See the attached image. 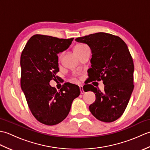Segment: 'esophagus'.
<instances>
[{
  "instance_id": "1",
  "label": "esophagus",
  "mask_w": 150,
  "mask_h": 150,
  "mask_svg": "<svg viewBox=\"0 0 150 150\" xmlns=\"http://www.w3.org/2000/svg\"><path fill=\"white\" fill-rule=\"evenodd\" d=\"M79 88H80L81 93V94H83L84 93V91L83 90V86H79Z\"/></svg>"
}]
</instances>
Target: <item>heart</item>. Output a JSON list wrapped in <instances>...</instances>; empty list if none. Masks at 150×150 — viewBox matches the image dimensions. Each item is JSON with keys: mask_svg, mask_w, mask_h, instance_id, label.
I'll return each instance as SVG.
<instances>
[{"mask_svg": "<svg viewBox=\"0 0 150 150\" xmlns=\"http://www.w3.org/2000/svg\"><path fill=\"white\" fill-rule=\"evenodd\" d=\"M85 46V45H83V44H77V45H76L74 47V49H73V51H75L76 50H79V49H81L82 48V47Z\"/></svg>", "mask_w": 150, "mask_h": 150, "instance_id": "1", "label": "heart"}]
</instances>
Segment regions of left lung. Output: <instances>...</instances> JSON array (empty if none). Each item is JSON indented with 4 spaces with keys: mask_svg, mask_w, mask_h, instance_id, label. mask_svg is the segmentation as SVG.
Returning a JSON list of instances; mask_svg holds the SVG:
<instances>
[{
    "mask_svg": "<svg viewBox=\"0 0 150 150\" xmlns=\"http://www.w3.org/2000/svg\"><path fill=\"white\" fill-rule=\"evenodd\" d=\"M86 44L91 51L90 81H103V92L91 84L84 91H93L96 99L89 106L92 115L100 121L111 122L122 115L134 88V64L126 44L119 37L99 32L75 39Z\"/></svg>",
    "mask_w": 150,
    "mask_h": 150,
    "instance_id": "left-lung-1",
    "label": "left lung"
}]
</instances>
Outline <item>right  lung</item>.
<instances>
[{
  "label": "right lung",
  "mask_w": 150,
  "mask_h": 150,
  "mask_svg": "<svg viewBox=\"0 0 150 150\" xmlns=\"http://www.w3.org/2000/svg\"><path fill=\"white\" fill-rule=\"evenodd\" d=\"M73 40L35 35L21 54L22 90L33 115L46 125H55L65 119L72 102L81 93L73 84H64L59 91L50 85L59 71L57 54L68 49Z\"/></svg>",
  "instance_id": "1"
}]
</instances>
